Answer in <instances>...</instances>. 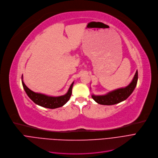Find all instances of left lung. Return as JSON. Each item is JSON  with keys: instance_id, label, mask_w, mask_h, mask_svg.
<instances>
[{"instance_id": "obj_1", "label": "left lung", "mask_w": 158, "mask_h": 158, "mask_svg": "<svg viewBox=\"0 0 158 158\" xmlns=\"http://www.w3.org/2000/svg\"><path fill=\"white\" fill-rule=\"evenodd\" d=\"M138 79V71H136L132 80L127 87L115 89L104 95H94L93 94L92 98L96 103L105 106H111L122 102L132 93L136 87Z\"/></svg>"}]
</instances>
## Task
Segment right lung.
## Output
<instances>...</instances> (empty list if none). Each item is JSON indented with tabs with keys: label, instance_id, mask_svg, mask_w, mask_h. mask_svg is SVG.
<instances>
[{
	"label": "right lung",
	"instance_id": "right-lung-1",
	"mask_svg": "<svg viewBox=\"0 0 158 158\" xmlns=\"http://www.w3.org/2000/svg\"><path fill=\"white\" fill-rule=\"evenodd\" d=\"M22 84L27 95L35 103L41 107L48 109H56L62 107L69 101L72 94V89L74 81L71 84L68 91L64 95L60 96H52L44 94L35 93L29 89L24 84L23 81V76H22Z\"/></svg>",
	"mask_w": 158,
	"mask_h": 158
}]
</instances>
